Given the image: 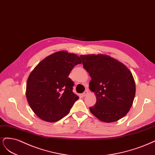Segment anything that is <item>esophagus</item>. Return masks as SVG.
<instances>
[{
  "label": "esophagus",
  "mask_w": 155,
  "mask_h": 155,
  "mask_svg": "<svg viewBox=\"0 0 155 155\" xmlns=\"http://www.w3.org/2000/svg\"><path fill=\"white\" fill-rule=\"evenodd\" d=\"M88 93H89V91H88V90H86V91H85L82 94V96L83 97H86V96H87V94H88Z\"/></svg>",
  "instance_id": "obj_1"
}]
</instances>
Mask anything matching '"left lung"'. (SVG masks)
Segmentation results:
<instances>
[{"label":"left lung","mask_w":155,"mask_h":155,"mask_svg":"<svg viewBox=\"0 0 155 155\" xmlns=\"http://www.w3.org/2000/svg\"><path fill=\"white\" fill-rule=\"evenodd\" d=\"M83 66L91 80L89 89L97 98L89 108L100 120L111 123L129 112L135 96L133 74L125 65L107 54H82Z\"/></svg>","instance_id":"obj_1"}]
</instances>
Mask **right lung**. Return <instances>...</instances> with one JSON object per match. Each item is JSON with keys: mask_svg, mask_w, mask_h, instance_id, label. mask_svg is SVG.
<instances>
[{"mask_svg": "<svg viewBox=\"0 0 155 155\" xmlns=\"http://www.w3.org/2000/svg\"><path fill=\"white\" fill-rule=\"evenodd\" d=\"M81 58L66 51L54 53L43 59L31 72L26 84L28 102L44 121L54 122L70 111L79 97L73 92L74 83L68 77Z\"/></svg>", "mask_w": 155, "mask_h": 155, "instance_id": "obj_1", "label": "right lung"}]
</instances>
